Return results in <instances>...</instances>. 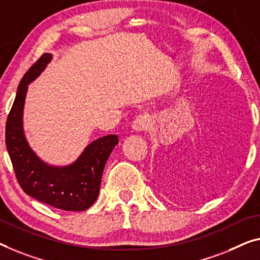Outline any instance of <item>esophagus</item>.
I'll use <instances>...</instances> for the list:
<instances>
[{
  "label": "esophagus",
  "instance_id": "34e87169",
  "mask_svg": "<svg viewBox=\"0 0 260 260\" xmlns=\"http://www.w3.org/2000/svg\"><path fill=\"white\" fill-rule=\"evenodd\" d=\"M152 125V118H150L149 114H141L134 119L133 123H132V127L135 132L140 133V132L147 131Z\"/></svg>",
  "mask_w": 260,
  "mask_h": 260
}]
</instances>
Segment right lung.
Masks as SVG:
<instances>
[{"mask_svg":"<svg viewBox=\"0 0 260 260\" xmlns=\"http://www.w3.org/2000/svg\"><path fill=\"white\" fill-rule=\"evenodd\" d=\"M52 55L44 53L21 80L6 123V145L19 185L26 195L42 203L67 211H84L99 195L104 168L118 145L117 135L91 142L69 166L45 164L30 148L23 131V108L28 85L44 71Z\"/></svg>","mask_w":260,"mask_h":260,"instance_id":"1","label":"right lung"}]
</instances>
